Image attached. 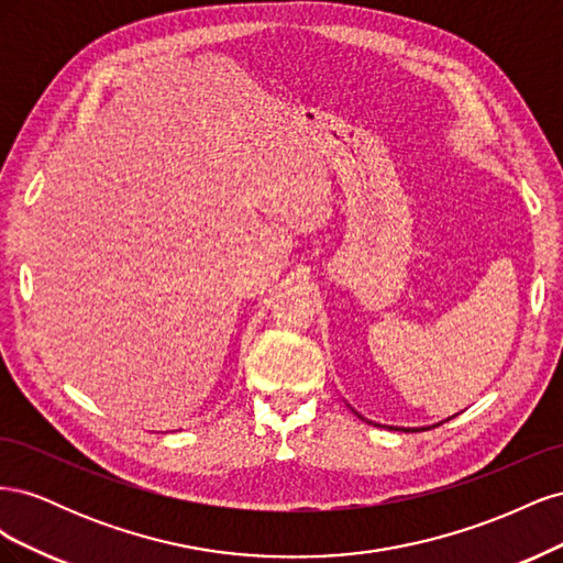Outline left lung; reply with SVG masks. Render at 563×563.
I'll list each match as a JSON object with an SVG mask.
<instances>
[{
    "instance_id": "1",
    "label": "left lung",
    "mask_w": 563,
    "mask_h": 563,
    "mask_svg": "<svg viewBox=\"0 0 563 563\" xmlns=\"http://www.w3.org/2000/svg\"><path fill=\"white\" fill-rule=\"evenodd\" d=\"M406 432H408V430H406Z\"/></svg>"
}]
</instances>
